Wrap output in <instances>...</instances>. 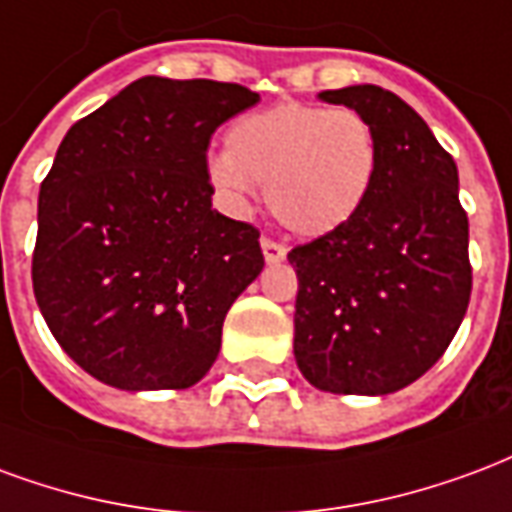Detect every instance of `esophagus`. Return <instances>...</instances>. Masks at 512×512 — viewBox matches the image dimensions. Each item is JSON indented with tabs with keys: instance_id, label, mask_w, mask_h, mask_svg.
<instances>
[{
	"instance_id": "34e87169",
	"label": "esophagus",
	"mask_w": 512,
	"mask_h": 512,
	"mask_svg": "<svg viewBox=\"0 0 512 512\" xmlns=\"http://www.w3.org/2000/svg\"><path fill=\"white\" fill-rule=\"evenodd\" d=\"M261 251H264L267 264H278V261L286 259V245L270 240V237H261Z\"/></svg>"
}]
</instances>
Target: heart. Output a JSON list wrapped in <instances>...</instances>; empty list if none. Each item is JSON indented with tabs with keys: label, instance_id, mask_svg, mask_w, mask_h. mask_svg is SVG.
Masks as SVG:
<instances>
[{
	"label": "heart",
	"instance_id": "obj_1",
	"mask_svg": "<svg viewBox=\"0 0 512 512\" xmlns=\"http://www.w3.org/2000/svg\"><path fill=\"white\" fill-rule=\"evenodd\" d=\"M207 160L223 204L245 212L267 182L272 212L302 237H324L363 210L379 171L374 125L354 108L286 100L242 114Z\"/></svg>",
	"mask_w": 512,
	"mask_h": 512
}]
</instances>
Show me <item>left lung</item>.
Listing matches in <instances>:
<instances>
[{"label":"left lung","instance_id":"left-lung-1","mask_svg":"<svg viewBox=\"0 0 512 512\" xmlns=\"http://www.w3.org/2000/svg\"><path fill=\"white\" fill-rule=\"evenodd\" d=\"M319 98L368 117L379 171L346 226L289 253L294 360L316 390L387 395L420 379L464 322L472 267L458 169L393 92L354 84Z\"/></svg>","mask_w":512,"mask_h":512}]
</instances>
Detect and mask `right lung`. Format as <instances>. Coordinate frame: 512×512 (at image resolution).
Listing matches in <instances>:
<instances>
[{"label":"right lung","mask_w":512,"mask_h":512,"mask_svg":"<svg viewBox=\"0 0 512 512\" xmlns=\"http://www.w3.org/2000/svg\"><path fill=\"white\" fill-rule=\"evenodd\" d=\"M259 95L144 76L67 130L40 185L32 286L57 343L117 390H185L264 267L259 231L212 210V133Z\"/></svg>","instance_id":"right-lung-1"}]
</instances>
